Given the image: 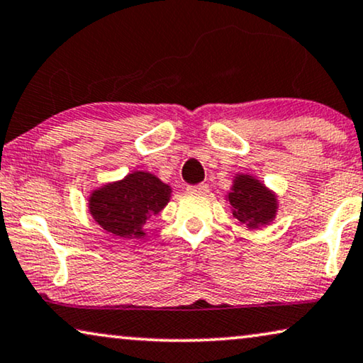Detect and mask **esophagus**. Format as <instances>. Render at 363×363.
Here are the masks:
<instances>
[{"mask_svg":"<svg viewBox=\"0 0 363 363\" xmlns=\"http://www.w3.org/2000/svg\"><path fill=\"white\" fill-rule=\"evenodd\" d=\"M187 194H197V196H206V194H208V186H207V184H199V186H191V187H187Z\"/></svg>","mask_w":363,"mask_h":363,"instance_id":"esophagus-1","label":"esophagus"}]
</instances>
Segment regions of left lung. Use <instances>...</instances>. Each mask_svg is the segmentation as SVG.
Wrapping results in <instances>:
<instances>
[{"instance_id":"1","label":"left lung","mask_w":363,"mask_h":363,"mask_svg":"<svg viewBox=\"0 0 363 363\" xmlns=\"http://www.w3.org/2000/svg\"><path fill=\"white\" fill-rule=\"evenodd\" d=\"M225 201L230 203L233 217L248 230H259L277 218L278 196L257 176L237 172Z\"/></svg>"}]
</instances>
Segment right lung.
<instances>
[{"mask_svg": "<svg viewBox=\"0 0 363 363\" xmlns=\"http://www.w3.org/2000/svg\"><path fill=\"white\" fill-rule=\"evenodd\" d=\"M169 184L147 171H131L123 179L101 184L89 196V212L104 230L116 238L146 237L145 225L167 206Z\"/></svg>", "mask_w": 363, "mask_h": 363, "instance_id": "obj_1", "label": "right lung"}]
</instances>
